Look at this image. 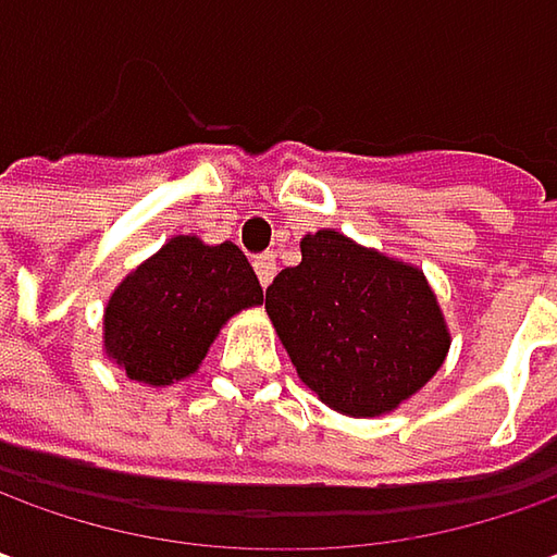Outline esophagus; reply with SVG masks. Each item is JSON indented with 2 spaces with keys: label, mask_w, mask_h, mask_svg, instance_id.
Instances as JSON below:
<instances>
[{
  "label": "esophagus",
  "mask_w": 557,
  "mask_h": 557,
  "mask_svg": "<svg viewBox=\"0 0 557 557\" xmlns=\"http://www.w3.org/2000/svg\"><path fill=\"white\" fill-rule=\"evenodd\" d=\"M256 274H259L261 286H268L271 280H274V274H277V259H274V252H261V256H256Z\"/></svg>",
  "instance_id": "1"
}]
</instances>
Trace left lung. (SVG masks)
<instances>
[{"mask_svg":"<svg viewBox=\"0 0 557 557\" xmlns=\"http://www.w3.org/2000/svg\"><path fill=\"white\" fill-rule=\"evenodd\" d=\"M264 308L298 379L333 410L379 416L432 379L450 333L422 271L370 252L338 231L301 240Z\"/></svg>","mask_w":557,"mask_h":557,"instance_id":"left-lung-1","label":"left lung"}]
</instances>
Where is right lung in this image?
Listing matches in <instances>:
<instances>
[{
  "label": "right lung",
  "instance_id": "right-lung-1",
  "mask_svg": "<svg viewBox=\"0 0 557 557\" xmlns=\"http://www.w3.org/2000/svg\"><path fill=\"white\" fill-rule=\"evenodd\" d=\"M261 301V283L240 246L175 237L110 296L107 355L128 379L178 382L200 367L227 317Z\"/></svg>",
  "mask_w": 557,
  "mask_h": 557
}]
</instances>
